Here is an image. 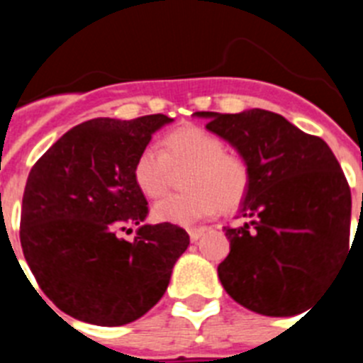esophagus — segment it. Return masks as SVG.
<instances>
[{
    "label": "esophagus",
    "instance_id": "1",
    "mask_svg": "<svg viewBox=\"0 0 363 363\" xmlns=\"http://www.w3.org/2000/svg\"><path fill=\"white\" fill-rule=\"evenodd\" d=\"M205 227H198V229H189L187 233H189V236H191V242H196V240H200V236L201 234L205 233Z\"/></svg>",
    "mask_w": 363,
    "mask_h": 363
}]
</instances>
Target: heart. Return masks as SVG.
<instances>
[{"label": "heart", "instance_id": "1", "mask_svg": "<svg viewBox=\"0 0 363 363\" xmlns=\"http://www.w3.org/2000/svg\"><path fill=\"white\" fill-rule=\"evenodd\" d=\"M189 169L179 194H169L154 205L152 214L163 223L192 225L220 209H236L251 185L249 165L242 156L227 152L225 143L201 127H182L163 138V150L154 145L138 152L134 184L147 198L162 196L171 187L174 171Z\"/></svg>", "mask_w": 363, "mask_h": 363}]
</instances>
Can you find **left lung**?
<instances>
[{
  "label": "left lung",
  "instance_id": "1",
  "mask_svg": "<svg viewBox=\"0 0 363 363\" xmlns=\"http://www.w3.org/2000/svg\"><path fill=\"white\" fill-rule=\"evenodd\" d=\"M249 165L251 185L238 227H223L230 251L220 265L223 289L265 316H293L311 303L349 256L351 189L322 138L277 112H196ZM354 243V242H352Z\"/></svg>",
  "mask_w": 363,
  "mask_h": 363
}]
</instances>
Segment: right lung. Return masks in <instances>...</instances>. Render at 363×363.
Listing matches in <instances>:
<instances>
[{"label": "right lung", "mask_w": 363, "mask_h": 363, "mask_svg": "<svg viewBox=\"0 0 363 363\" xmlns=\"http://www.w3.org/2000/svg\"><path fill=\"white\" fill-rule=\"evenodd\" d=\"M171 121L165 114L89 120L30 169L19 240L40 289L72 318L125 325L167 291L189 234L172 223L142 225L149 205L133 167L152 134ZM125 225L140 227L133 242L117 236Z\"/></svg>", "instance_id": "obj_1"}]
</instances>
